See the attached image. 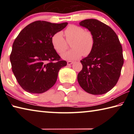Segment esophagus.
Masks as SVG:
<instances>
[{"label":"esophagus","instance_id":"obj_1","mask_svg":"<svg viewBox=\"0 0 134 134\" xmlns=\"http://www.w3.org/2000/svg\"><path fill=\"white\" fill-rule=\"evenodd\" d=\"M73 63V62H71V61H68L67 62V65H71Z\"/></svg>","mask_w":134,"mask_h":134}]
</instances>
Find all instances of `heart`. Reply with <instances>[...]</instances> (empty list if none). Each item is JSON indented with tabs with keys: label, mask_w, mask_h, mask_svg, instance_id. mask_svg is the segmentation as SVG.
I'll use <instances>...</instances> for the list:
<instances>
[{
	"label": "heart",
	"mask_w": 134,
	"mask_h": 134,
	"mask_svg": "<svg viewBox=\"0 0 134 134\" xmlns=\"http://www.w3.org/2000/svg\"><path fill=\"white\" fill-rule=\"evenodd\" d=\"M65 39L61 32L52 36L51 43L58 54H62L68 48V42L71 41V50L62 55L63 58L67 60H77L82 55L87 56L92 51L94 39L92 32L86 31L82 27L70 25L64 32Z\"/></svg>",
	"instance_id": "1"
}]
</instances>
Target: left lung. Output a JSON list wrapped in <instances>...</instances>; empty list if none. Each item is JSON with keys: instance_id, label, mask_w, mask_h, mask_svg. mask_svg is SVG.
Instances as JSON below:
<instances>
[{"instance_id": "8db88e82", "label": "left lung", "mask_w": 134, "mask_h": 134, "mask_svg": "<svg viewBox=\"0 0 134 134\" xmlns=\"http://www.w3.org/2000/svg\"><path fill=\"white\" fill-rule=\"evenodd\" d=\"M80 25L94 37L92 51L80 62L82 70L77 75L81 87L92 94H102L116 85L121 75L124 57L122 47L115 31L97 19H85Z\"/></svg>"}]
</instances>
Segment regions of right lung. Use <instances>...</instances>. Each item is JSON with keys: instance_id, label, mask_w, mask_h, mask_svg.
<instances>
[{"instance_id": "1", "label": "right lung", "mask_w": 134, "mask_h": 134, "mask_svg": "<svg viewBox=\"0 0 134 134\" xmlns=\"http://www.w3.org/2000/svg\"><path fill=\"white\" fill-rule=\"evenodd\" d=\"M67 24L35 21L16 38L10 55L12 70L19 85L27 92L39 94L47 91L55 83L59 70L67 65L54 48L51 37Z\"/></svg>"}]
</instances>
